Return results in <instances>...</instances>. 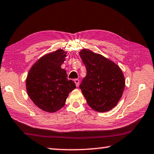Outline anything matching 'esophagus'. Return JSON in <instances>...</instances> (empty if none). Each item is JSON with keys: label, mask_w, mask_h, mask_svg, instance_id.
Returning <instances> with one entry per match:
<instances>
[{"label": "esophagus", "mask_w": 154, "mask_h": 154, "mask_svg": "<svg viewBox=\"0 0 154 154\" xmlns=\"http://www.w3.org/2000/svg\"><path fill=\"white\" fill-rule=\"evenodd\" d=\"M74 82H75V85H76V87H79V83H80L79 80V79H75Z\"/></svg>", "instance_id": "esophagus-1"}]
</instances>
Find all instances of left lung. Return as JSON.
<instances>
[{"label":"left lung","mask_w":154,"mask_h":154,"mask_svg":"<svg viewBox=\"0 0 154 154\" xmlns=\"http://www.w3.org/2000/svg\"><path fill=\"white\" fill-rule=\"evenodd\" d=\"M87 69L80 89L87 103L99 112L110 110L123 94L125 79L119 66L110 59L88 48L79 52Z\"/></svg>","instance_id":"8db88e82"}]
</instances>
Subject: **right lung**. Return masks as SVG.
Instances as JSON below:
<instances>
[{"label": "right lung", "mask_w": 154, "mask_h": 154, "mask_svg": "<svg viewBox=\"0 0 154 154\" xmlns=\"http://www.w3.org/2000/svg\"><path fill=\"white\" fill-rule=\"evenodd\" d=\"M66 51L58 49L40 57L29 70L26 81L27 93L33 103L41 110L55 112L65 105L69 94L76 88L67 79L61 65Z\"/></svg>", "instance_id": "add662e5"}]
</instances>
